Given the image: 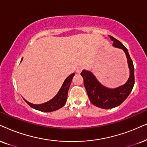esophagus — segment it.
Segmentation results:
<instances>
[{"instance_id": "34e87169", "label": "esophagus", "mask_w": 147, "mask_h": 147, "mask_svg": "<svg viewBox=\"0 0 147 147\" xmlns=\"http://www.w3.org/2000/svg\"><path fill=\"white\" fill-rule=\"evenodd\" d=\"M83 69V68L82 67V66H79V67H77V70H76V71H77V73H81V72L82 71Z\"/></svg>"}]
</instances>
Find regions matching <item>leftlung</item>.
Masks as SVG:
<instances>
[{"label": "left lung", "instance_id": "left-lung-1", "mask_svg": "<svg viewBox=\"0 0 147 147\" xmlns=\"http://www.w3.org/2000/svg\"><path fill=\"white\" fill-rule=\"evenodd\" d=\"M115 47L119 48L125 52L129 69V77L125 84L117 88L111 89L104 86L98 81L92 72L83 70L81 75L83 78L84 86L89 99L93 105L104 109H109L119 106L129 95L134 85V67L127 49L119 40L110 36Z\"/></svg>", "mask_w": 147, "mask_h": 147}]
</instances>
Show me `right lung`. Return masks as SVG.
<instances>
[{"label": "right lung", "instance_id": "right-lung-1", "mask_svg": "<svg viewBox=\"0 0 147 147\" xmlns=\"http://www.w3.org/2000/svg\"><path fill=\"white\" fill-rule=\"evenodd\" d=\"M74 76H75V73H72L68 76L65 79L60 90H59L56 95L47 102L40 104V105H34V104L30 103L29 102L26 101V100H24L30 107L36 109V110L42 111V112H52V111L58 110V109L64 107L66 102L68 92Z\"/></svg>", "mask_w": 147, "mask_h": 147}]
</instances>
